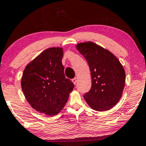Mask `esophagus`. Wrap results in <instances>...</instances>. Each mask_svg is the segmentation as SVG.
Here are the masks:
<instances>
[{
  "instance_id": "obj_1",
  "label": "esophagus",
  "mask_w": 146,
  "mask_h": 146,
  "mask_svg": "<svg viewBox=\"0 0 146 146\" xmlns=\"http://www.w3.org/2000/svg\"><path fill=\"white\" fill-rule=\"evenodd\" d=\"M71 81H72V82H73V84H75L77 83V79H76V78H75L72 79Z\"/></svg>"
}]
</instances>
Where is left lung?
I'll use <instances>...</instances> for the list:
<instances>
[{"mask_svg": "<svg viewBox=\"0 0 146 146\" xmlns=\"http://www.w3.org/2000/svg\"><path fill=\"white\" fill-rule=\"evenodd\" d=\"M76 48L86 58L92 78L90 90L84 96L93 110L113 108L121 98L125 86L124 68L113 53L93 42L78 43Z\"/></svg>", "mask_w": 146, "mask_h": 146, "instance_id": "left-lung-1", "label": "left lung"}]
</instances>
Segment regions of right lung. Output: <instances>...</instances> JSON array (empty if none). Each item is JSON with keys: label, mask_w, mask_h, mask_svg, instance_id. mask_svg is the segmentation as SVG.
I'll list each match as a JSON object with an SVG mask.
<instances>
[{"label": "right lung", "mask_w": 146, "mask_h": 146, "mask_svg": "<svg viewBox=\"0 0 146 146\" xmlns=\"http://www.w3.org/2000/svg\"><path fill=\"white\" fill-rule=\"evenodd\" d=\"M62 47L44 50L25 68L21 87L27 101L36 111L54 116L63 109L74 84L65 78Z\"/></svg>", "instance_id": "add662e5"}]
</instances>
